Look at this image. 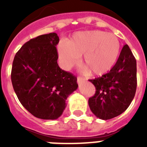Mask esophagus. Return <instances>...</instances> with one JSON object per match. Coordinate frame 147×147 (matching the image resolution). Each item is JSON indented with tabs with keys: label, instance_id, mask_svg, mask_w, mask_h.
Returning <instances> with one entry per match:
<instances>
[{
	"label": "esophagus",
	"instance_id": "obj_1",
	"mask_svg": "<svg viewBox=\"0 0 147 147\" xmlns=\"http://www.w3.org/2000/svg\"><path fill=\"white\" fill-rule=\"evenodd\" d=\"M77 81H78V84H80V83L83 82H85V79L82 76H78V78H77Z\"/></svg>",
	"mask_w": 147,
	"mask_h": 147
}]
</instances>
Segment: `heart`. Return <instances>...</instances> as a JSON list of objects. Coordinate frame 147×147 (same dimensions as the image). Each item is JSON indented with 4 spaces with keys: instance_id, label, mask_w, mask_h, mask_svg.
<instances>
[{
    "instance_id": "1",
    "label": "heart",
    "mask_w": 147,
    "mask_h": 147,
    "mask_svg": "<svg viewBox=\"0 0 147 147\" xmlns=\"http://www.w3.org/2000/svg\"><path fill=\"white\" fill-rule=\"evenodd\" d=\"M120 53L118 38L104 31L78 32L58 47V54L62 65L69 68L82 55V65L93 75H101L115 64Z\"/></svg>"
}]
</instances>
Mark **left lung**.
Instances as JSON below:
<instances>
[{"mask_svg":"<svg viewBox=\"0 0 147 147\" xmlns=\"http://www.w3.org/2000/svg\"><path fill=\"white\" fill-rule=\"evenodd\" d=\"M89 81L96 91L88 105L97 117L109 120L125 111L134 98L137 84V62L128 45L123 46L109 72Z\"/></svg>","mask_w":147,"mask_h":147,"instance_id":"obj_1","label":"left lung"}]
</instances>
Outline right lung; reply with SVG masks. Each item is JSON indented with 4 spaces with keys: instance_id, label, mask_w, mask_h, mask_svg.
Masks as SVG:
<instances>
[{
    "instance_id": "right-lung-1",
    "label": "right lung",
    "mask_w": 147,
    "mask_h": 147,
    "mask_svg": "<svg viewBox=\"0 0 147 147\" xmlns=\"http://www.w3.org/2000/svg\"><path fill=\"white\" fill-rule=\"evenodd\" d=\"M59 41L55 33L39 36L26 42L13 59V90L21 105L37 118L59 117L67 98L78 88L76 76L58 65Z\"/></svg>"
}]
</instances>
